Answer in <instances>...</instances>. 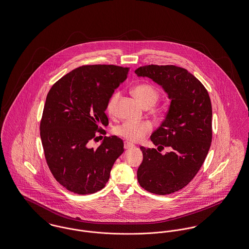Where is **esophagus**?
Masks as SVG:
<instances>
[{"label": "esophagus", "mask_w": 249, "mask_h": 249, "mask_svg": "<svg viewBox=\"0 0 249 249\" xmlns=\"http://www.w3.org/2000/svg\"><path fill=\"white\" fill-rule=\"evenodd\" d=\"M133 146H134V145H132V143H130V142H128V141H125V142H124V148H125V149L132 148Z\"/></svg>", "instance_id": "obj_1"}]
</instances>
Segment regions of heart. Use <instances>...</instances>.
<instances>
[{"label": "heart", "mask_w": 249, "mask_h": 249, "mask_svg": "<svg viewBox=\"0 0 249 249\" xmlns=\"http://www.w3.org/2000/svg\"><path fill=\"white\" fill-rule=\"evenodd\" d=\"M134 96L145 107L154 105L159 99V91L149 84H140L133 88ZM120 92H115L109 98L106 109L110 115H115L120 98ZM152 124L148 121L126 120L114 128V133L128 142H139L152 132Z\"/></svg>", "instance_id": "heart-1"}]
</instances>
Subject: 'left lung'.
<instances>
[{
  "label": "left lung",
  "mask_w": 249,
  "mask_h": 249,
  "mask_svg": "<svg viewBox=\"0 0 249 249\" xmlns=\"http://www.w3.org/2000/svg\"><path fill=\"white\" fill-rule=\"evenodd\" d=\"M161 86L171 100L161 126L150 136L156 148L140 146L143 161L137 170L141 187L156 195H169L186 186L196 175L209 152L212 103L204 86L185 69L173 65H148L134 71Z\"/></svg>",
  "instance_id": "8db88e82"
}]
</instances>
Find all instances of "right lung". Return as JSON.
<instances>
[{"instance_id": "right-lung-1", "label": "right lung", "mask_w": 249, "mask_h": 249, "mask_svg": "<svg viewBox=\"0 0 249 249\" xmlns=\"http://www.w3.org/2000/svg\"><path fill=\"white\" fill-rule=\"evenodd\" d=\"M128 71L115 65L82 66L50 89L40 137L47 164L67 190L78 195L102 190L123 153V141L116 135L105 136L97 148L90 146V141L106 133L102 128L109 124L106 104Z\"/></svg>"}]
</instances>
